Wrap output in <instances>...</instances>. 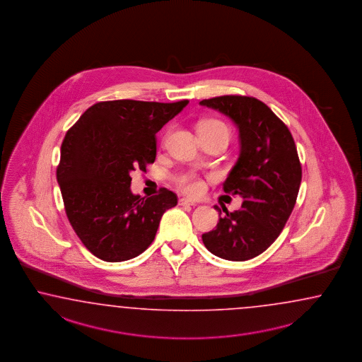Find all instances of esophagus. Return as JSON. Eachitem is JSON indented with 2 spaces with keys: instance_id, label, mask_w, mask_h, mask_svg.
Listing matches in <instances>:
<instances>
[{
  "instance_id": "34e87169",
  "label": "esophagus",
  "mask_w": 362,
  "mask_h": 362,
  "mask_svg": "<svg viewBox=\"0 0 362 362\" xmlns=\"http://www.w3.org/2000/svg\"><path fill=\"white\" fill-rule=\"evenodd\" d=\"M179 204H180V205H196V203H194V202H192L191 199H187V197H183V199H180V200H179Z\"/></svg>"
}]
</instances>
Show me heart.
<instances>
[{
    "label": "heart",
    "instance_id": "b5f03b06",
    "mask_svg": "<svg viewBox=\"0 0 362 362\" xmlns=\"http://www.w3.org/2000/svg\"><path fill=\"white\" fill-rule=\"evenodd\" d=\"M203 125H206V127H217V128L223 129L225 132L229 134L228 127L222 123V122H218V120H209V122L204 123ZM177 187L180 188V191H183L185 194H191V196H197V194H203V180H200L199 177H194V175L185 174V175L177 177Z\"/></svg>",
    "mask_w": 362,
    "mask_h": 362
}]
</instances>
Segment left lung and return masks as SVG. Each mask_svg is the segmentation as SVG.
I'll list each match as a JSON object with an SVG mask.
<instances>
[{
	"label": "left lung",
	"mask_w": 362,
	"mask_h": 362,
	"mask_svg": "<svg viewBox=\"0 0 362 362\" xmlns=\"http://www.w3.org/2000/svg\"><path fill=\"white\" fill-rule=\"evenodd\" d=\"M200 105L229 116L238 128V160L223 191L243 199L242 209H222L226 214L203 234L204 245L221 259L245 262L264 252L291 217L302 179L298 153L288 127L256 98L222 95Z\"/></svg>",
	"instance_id": "left-lung-1"
}]
</instances>
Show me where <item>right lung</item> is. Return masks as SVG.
Listing matches in <instances>:
<instances>
[{
	"label": "right lung",
	"instance_id": "right-lung-1",
	"mask_svg": "<svg viewBox=\"0 0 362 362\" xmlns=\"http://www.w3.org/2000/svg\"><path fill=\"white\" fill-rule=\"evenodd\" d=\"M187 105V99L99 102L65 134L57 182L71 228L93 255L111 263L140 255L163 213L177 205L168 188L151 197L133 194L129 174L156 160V133Z\"/></svg>",
	"mask_w": 362,
	"mask_h": 362
}]
</instances>
